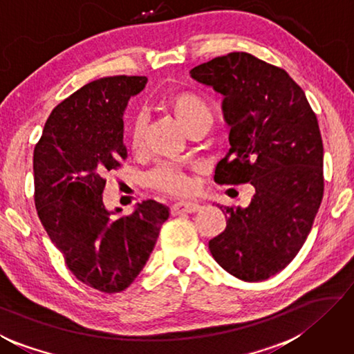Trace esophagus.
<instances>
[{"mask_svg":"<svg viewBox=\"0 0 354 354\" xmlns=\"http://www.w3.org/2000/svg\"><path fill=\"white\" fill-rule=\"evenodd\" d=\"M201 209V205L196 203H190V201H183V203H176L171 205V214L173 215H181V214H194V212H198Z\"/></svg>","mask_w":354,"mask_h":354,"instance_id":"obj_1","label":"esophagus"}]
</instances>
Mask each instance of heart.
<instances>
[{"instance_id":"1","label":"heart","mask_w":354,"mask_h":354,"mask_svg":"<svg viewBox=\"0 0 354 354\" xmlns=\"http://www.w3.org/2000/svg\"><path fill=\"white\" fill-rule=\"evenodd\" d=\"M167 108L175 115L178 124L181 125L185 133H189L196 125L205 124L212 120L209 106L205 102L192 93H179L167 102ZM145 122L142 118L133 120L130 128V142L133 150H139L144 139ZM149 183L159 192L170 195H189L194 192L195 184L192 178L183 169L176 165L164 164L149 176Z\"/></svg>"}]
</instances>
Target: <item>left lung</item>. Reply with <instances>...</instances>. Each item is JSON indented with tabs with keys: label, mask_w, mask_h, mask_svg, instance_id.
<instances>
[{
	"label": "left lung",
	"mask_w": 354,
	"mask_h": 354,
	"mask_svg": "<svg viewBox=\"0 0 354 354\" xmlns=\"http://www.w3.org/2000/svg\"><path fill=\"white\" fill-rule=\"evenodd\" d=\"M223 95L230 149L215 183H250L248 207H224L227 226L209 241L218 265L244 281L280 272L304 246L324 196V144L316 114L286 71L246 53L190 69Z\"/></svg>",
	"instance_id": "8db88e82"
}]
</instances>
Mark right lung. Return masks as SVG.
<instances>
[{
	"label": "right lung",
	"instance_id": "add662e5",
	"mask_svg": "<svg viewBox=\"0 0 354 354\" xmlns=\"http://www.w3.org/2000/svg\"><path fill=\"white\" fill-rule=\"evenodd\" d=\"M147 77H105L54 108L34 150L35 205L50 241L83 283L102 292L130 286L170 209L155 199L130 215L104 204L105 175L125 159L124 113Z\"/></svg>",
	"mask_w": 354,
	"mask_h": 354
}]
</instances>
